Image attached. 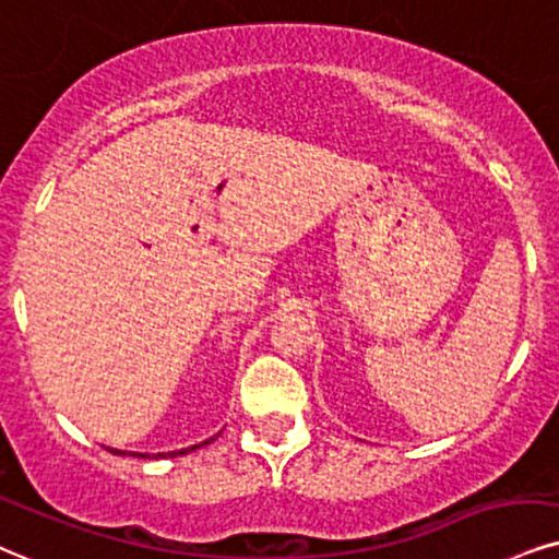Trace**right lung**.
Listing matches in <instances>:
<instances>
[{"mask_svg":"<svg viewBox=\"0 0 559 559\" xmlns=\"http://www.w3.org/2000/svg\"><path fill=\"white\" fill-rule=\"evenodd\" d=\"M210 440H215V438H210ZM210 440H204V443H210ZM202 445V443H199ZM199 445H191V448H199ZM108 451L111 453H121V451H114V448H108ZM189 451V448H183V451H174V453H168V456H176V453H186ZM132 456H136V459H147V456H142V453H132Z\"/></svg>","mask_w":559,"mask_h":559,"instance_id":"1","label":"right lung"}]
</instances>
